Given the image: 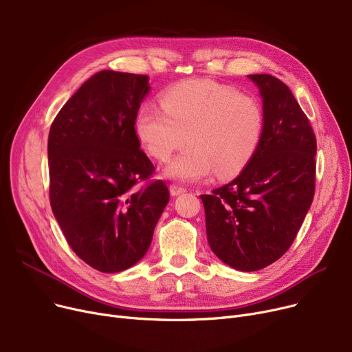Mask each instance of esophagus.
<instances>
[{
  "label": "esophagus",
  "instance_id": "1",
  "mask_svg": "<svg viewBox=\"0 0 352 352\" xmlns=\"http://www.w3.org/2000/svg\"><path fill=\"white\" fill-rule=\"evenodd\" d=\"M187 190L184 188V187H179V186H175V184H171L170 186V192H171V195H179V194H184L186 192Z\"/></svg>",
  "mask_w": 352,
  "mask_h": 352
}]
</instances>
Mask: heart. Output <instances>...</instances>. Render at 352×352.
Segmentation results:
<instances>
[{
  "label": "heart",
  "instance_id": "obj_1",
  "mask_svg": "<svg viewBox=\"0 0 352 352\" xmlns=\"http://www.w3.org/2000/svg\"><path fill=\"white\" fill-rule=\"evenodd\" d=\"M264 111L256 98L210 80H191L166 89L161 107L145 102L135 116V133L145 151L168 161L187 141L190 145L165 175L197 182L212 173L228 178L241 171L264 134Z\"/></svg>",
  "mask_w": 352,
  "mask_h": 352
}]
</instances>
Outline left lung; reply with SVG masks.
<instances>
[{"instance_id": "1", "label": "left lung", "mask_w": 352, "mask_h": 352, "mask_svg": "<svg viewBox=\"0 0 352 352\" xmlns=\"http://www.w3.org/2000/svg\"><path fill=\"white\" fill-rule=\"evenodd\" d=\"M263 97L264 134L234 181L201 195L212 252L239 271L275 263L297 236L316 192L317 138L291 89L248 76Z\"/></svg>"}]
</instances>
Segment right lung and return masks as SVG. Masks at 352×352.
I'll use <instances>...</instances> for the list:
<instances>
[{
    "instance_id": "add662e5",
    "label": "right lung",
    "mask_w": 352,
    "mask_h": 352,
    "mask_svg": "<svg viewBox=\"0 0 352 352\" xmlns=\"http://www.w3.org/2000/svg\"><path fill=\"white\" fill-rule=\"evenodd\" d=\"M148 77L104 69L88 78L51 124L50 202L71 250L101 272L137 264L170 201L140 148L135 116ZM140 182H145L140 186Z\"/></svg>"
}]
</instances>
